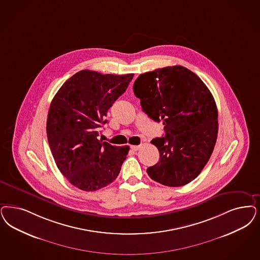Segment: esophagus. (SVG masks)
<instances>
[{
  "mask_svg": "<svg viewBox=\"0 0 260 260\" xmlns=\"http://www.w3.org/2000/svg\"><path fill=\"white\" fill-rule=\"evenodd\" d=\"M141 147H142L141 145H138V146H135V145H133V146H131V149H132L133 151H137V150H139V149H140Z\"/></svg>",
  "mask_w": 260,
  "mask_h": 260,
  "instance_id": "34e87169",
  "label": "esophagus"
}]
</instances>
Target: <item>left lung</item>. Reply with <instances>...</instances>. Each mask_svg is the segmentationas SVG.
<instances>
[{
  "mask_svg": "<svg viewBox=\"0 0 260 260\" xmlns=\"http://www.w3.org/2000/svg\"><path fill=\"white\" fill-rule=\"evenodd\" d=\"M134 92L144 112L164 125V137L152 139L160 159L149 167L151 179L182 186L196 179L209 160L218 135L214 98L196 74L169 66L140 75Z\"/></svg>",
  "mask_w": 260,
  "mask_h": 260,
  "instance_id": "8db88e82",
  "label": "left lung"
}]
</instances>
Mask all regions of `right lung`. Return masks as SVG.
Wrapping results in <instances>:
<instances>
[{"label": "right lung", "mask_w": 260, "mask_h": 260, "mask_svg": "<svg viewBox=\"0 0 260 260\" xmlns=\"http://www.w3.org/2000/svg\"><path fill=\"white\" fill-rule=\"evenodd\" d=\"M134 74H75L55 94L47 118V137L57 168L72 184L96 191L116 179L129 151L99 140L107 113Z\"/></svg>", "instance_id": "1"}]
</instances>
